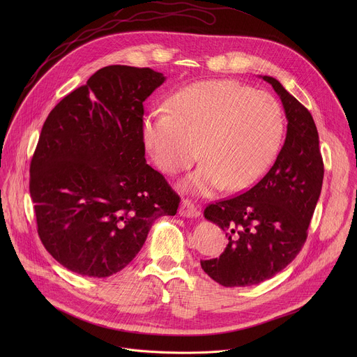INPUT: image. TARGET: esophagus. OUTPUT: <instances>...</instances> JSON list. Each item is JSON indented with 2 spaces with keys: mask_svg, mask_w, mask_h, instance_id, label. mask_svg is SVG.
<instances>
[{
  "mask_svg": "<svg viewBox=\"0 0 357 357\" xmlns=\"http://www.w3.org/2000/svg\"><path fill=\"white\" fill-rule=\"evenodd\" d=\"M179 215L183 218H197L200 215L199 208L189 199H183L179 206Z\"/></svg>",
  "mask_w": 357,
  "mask_h": 357,
  "instance_id": "34e87169",
  "label": "esophagus"
}]
</instances>
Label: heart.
<instances>
[{"label":"heart","instance_id":"obj_1","mask_svg":"<svg viewBox=\"0 0 357 357\" xmlns=\"http://www.w3.org/2000/svg\"><path fill=\"white\" fill-rule=\"evenodd\" d=\"M168 110L142 121L144 144L155 165L178 174L203 162L182 181L183 190L212 195L240 192L256 183L274 164L284 135L278 101L266 91L234 80L189 84L171 98Z\"/></svg>","mask_w":357,"mask_h":357}]
</instances>
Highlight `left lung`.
<instances>
[{
	"label": "left lung",
	"mask_w": 357,
	"mask_h": 357,
	"mask_svg": "<svg viewBox=\"0 0 357 357\" xmlns=\"http://www.w3.org/2000/svg\"><path fill=\"white\" fill-rule=\"evenodd\" d=\"M263 79L282 101L287 137L256 185L203 212L229 240L218 259L200 261L203 271L223 287L256 285L284 270L307 241L322 189L324 161L311 113L277 79Z\"/></svg>",
	"instance_id": "1"
}]
</instances>
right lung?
Listing matches in <instances>:
<instances>
[{"instance_id": "obj_1", "label": "right lung", "mask_w": 357, "mask_h": 357, "mask_svg": "<svg viewBox=\"0 0 357 357\" xmlns=\"http://www.w3.org/2000/svg\"><path fill=\"white\" fill-rule=\"evenodd\" d=\"M165 82L149 68L112 65L49 113L29 168L38 234L58 263L93 278L132 261L181 197L145 161V98Z\"/></svg>"}]
</instances>
